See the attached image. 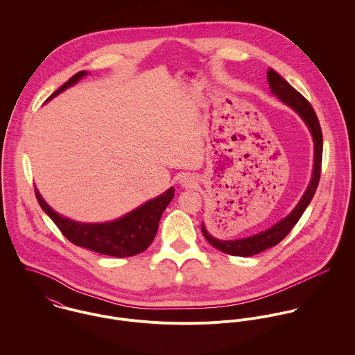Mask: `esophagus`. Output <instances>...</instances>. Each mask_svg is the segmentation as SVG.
I'll list each match as a JSON object with an SVG mask.
<instances>
[{"label": "esophagus", "instance_id": "34e87169", "mask_svg": "<svg viewBox=\"0 0 355 355\" xmlns=\"http://www.w3.org/2000/svg\"><path fill=\"white\" fill-rule=\"evenodd\" d=\"M179 182H180V184H182L183 187H190V186H193V183H196L194 179H193L190 175H182L180 179H179Z\"/></svg>", "mask_w": 355, "mask_h": 355}]
</instances>
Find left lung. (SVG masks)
<instances>
[{"label":"left lung","instance_id":"obj_1","mask_svg":"<svg viewBox=\"0 0 355 355\" xmlns=\"http://www.w3.org/2000/svg\"><path fill=\"white\" fill-rule=\"evenodd\" d=\"M266 78H268V83H269L272 94L276 96L279 98V101L286 103L294 112H297L300 114V117L304 120V124L307 125V128L311 134V138L314 142L313 173H311L310 183H309L302 198L294 207V210L288 216H286L284 218H282L280 221H277L276 224H273L272 227H269L265 231H261V232L252 235V236H248V238L235 239V241H220L207 232L202 221L201 230H202L203 236L206 238V241L217 250H220L223 253L231 254V255L250 257V255L261 253L266 249H270V248L276 246L279 242H282L288 235V232L294 228V225L298 223L301 216L304 214L307 205L313 200V196H314L318 182H320L321 159H322V132H321V127H320V123H318V119L315 116L313 106L309 103L302 94H300L275 69L269 68L266 72Z\"/></svg>","mask_w":355,"mask_h":355}]
</instances>
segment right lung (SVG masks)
Wrapping results in <instances>:
<instances>
[{"instance_id": "obj_1", "label": "right lung", "mask_w": 355, "mask_h": 355, "mask_svg": "<svg viewBox=\"0 0 355 355\" xmlns=\"http://www.w3.org/2000/svg\"><path fill=\"white\" fill-rule=\"evenodd\" d=\"M87 71H80L55 90L46 102L76 85ZM37 200L44 211L60 228L62 235L76 246L110 257H131L145 252L157 234L159 218L165 207L175 197V189L171 187L161 196L149 200L130 213L106 223H80L53 210L35 187Z\"/></svg>"}]
</instances>
